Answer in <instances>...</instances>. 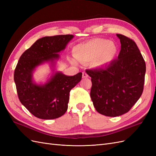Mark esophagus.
<instances>
[{"label": "esophagus", "instance_id": "34e87169", "mask_svg": "<svg viewBox=\"0 0 156 156\" xmlns=\"http://www.w3.org/2000/svg\"><path fill=\"white\" fill-rule=\"evenodd\" d=\"M88 77V74L87 73H85V72H83V78H87Z\"/></svg>", "mask_w": 156, "mask_h": 156}]
</instances>
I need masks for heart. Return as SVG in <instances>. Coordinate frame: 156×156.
Returning a JSON list of instances; mask_svg holds the SVG:
<instances>
[{
    "instance_id": "1",
    "label": "heart",
    "mask_w": 156,
    "mask_h": 156,
    "mask_svg": "<svg viewBox=\"0 0 156 156\" xmlns=\"http://www.w3.org/2000/svg\"><path fill=\"white\" fill-rule=\"evenodd\" d=\"M117 53L116 46L107 40L96 38L76 45L73 55L79 62L87 63L92 61L94 67H103L109 64ZM70 62L77 65V61L71 58Z\"/></svg>"
}]
</instances>
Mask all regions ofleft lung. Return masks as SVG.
I'll return each mask as SVG.
<instances>
[{"mask_svg": "<svg viewBox=\"0 0 156 156\" xmlns=\"http://www.w3.org/2000/svg\"><path fill=\"white\" fill-rule=\"evenodd\" d=\"M116 60L105 68L88 69L92 86L90 97L96 110L107 116L128 112L142 95L146 64L135 41L122 34Z\"/></svg>", "mask_w": 156, "mask_h": 156, "instance_id": "1", "label": "left lung"}]
</instances>
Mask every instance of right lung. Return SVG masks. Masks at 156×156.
Wrapping results in <instances>:
<instances>
[{"mask_svg": "<svg viewBox=\"0 0 156 156\" xmlns=\"http://www.w3.org/2000/svg\"><path fill=\"white\" fill-rule=\"evenodd\" d=\"M73 35L45 36L37 40L22 54L14 72L18 97L31 114L40 119L51 120L62 116L68 109L69 92L82 78L80 72L73 76L55 71L60 52L64 51ZM45 63L53 71L44 84L34 81L33 73Z\"/></svg>", "mask_w": 156, "mask_h": 156, "instance_id": "add662e5", "label": "right lung"}]
</instances>
